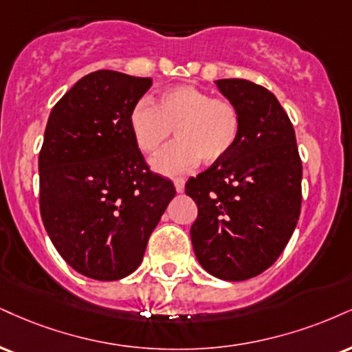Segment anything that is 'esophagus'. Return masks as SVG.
I'll return each mask as SVG.
<instances>
[{
  "instance_id": "esophagus-1",
  "label": "esophagus",
  "mask_w": 352,
  "mask_h": 352,
  "mask_svg": "<svg viewBox=\"0 0 352 352\" xmlns=\"http://www.w3.org/2000/svg\"><path fill=\"white\" fill-rule=\"evenodd\" d=\"M173 185H175L177 193H184V190H185V180L184 179H175V180H173Z\"/></svg>"
}]
</instances>
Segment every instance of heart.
I'll use <instances>...</instances> for the list:
<instances>
[{"label":"heart","instance_id":"b5f03b06","mask_svg":"<svg viewBox=\"0 0 352 352\" xmlns=\"http://www.w3.org/2000/svg\"><path fill=\"white\" fill-rule=\"evenodd\" d=\"M129 129L138 147L155 154L172 135L177 139L152 159L162 175H179L198 162L214 164L226 157L241 133L239 109L231 101L213 98L208 91L177 85L159 93L155 104L142 98L129 113Z\"/></svg>","mask_w":352,"mask_h":352}]
</instances>
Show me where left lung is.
<instances>
[{"instance_id": "obj_1", "label": "left lung", "mask_w": 352, "mask_h": 352, "mask_svg": "<svg viewBox=\"0 0 352 352\" xmlns=\"http://www.w3.org/2000/svg\"><path fill=\"white\" fill-rule=\"evenodd\" d=\"M214 85L239 109L241 133L226 157L185 185L198 206L190 236L206 272L241 282L269 269L294 234L302 160L294 126L274 93L243 78Z\"/></svg>"}]
</instances>
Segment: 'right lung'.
Wrapping results in <instances>:
<instances>
[{"mask_svg": "<svg viewBox=\"0 0 352 352\" xmlns=\"http://www.w3.org/2000/svg\"><path fill=\"white\" fill-rule=\"evenodd\" d=\"M152 80L96 70L50 111L39 154L41 217L63 261L85 277L120 280L141 265L175 197L147 167L129 113Z\"/></svg>", "mask_w": 352, "mask_h": 352, "instance_id": "obj_1", "label": "right lung"}]
</instances>
